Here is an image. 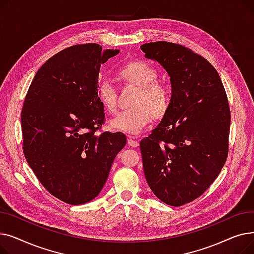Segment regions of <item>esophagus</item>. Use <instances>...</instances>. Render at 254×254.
Masks as SVG:
<instances>
[{
  "instance_id": "34e87169",
  "label": "esophagus",
  "mask_w": 254,
  "mask_h": 254,
  "mask_svg": "<svg viewBox=\"0 0 254 254\" xmlns=\"http://www.w3.org/2000/svg\"><path fill=\"white\" fill-rule=\"evenodd\" d=\"M127 144L130 146V147L135 148V147H138L139 146V141L132 136H128V140H127Z\"/></svg>"
}]
</instances>
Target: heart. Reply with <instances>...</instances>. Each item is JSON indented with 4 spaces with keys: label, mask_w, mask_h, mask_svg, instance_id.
I'll list each match as a JSON object with an SVG mask.
<instances>
[{
    "label": "heart",
    "mask_w": 254,
    "mask_h": 254,
    "mask_svg": "<svg viewBox=\"0 0 254 254\" xmlns=\"http://www.w3.org/2000/svg\"><path fill=\"white\" fill-rule=\"evenodd\" d=\"M116 76L124 84L137 87V91L130 102L131 108L112 119L111 128L134 135L153 118L159 120L167 115L171 106L170 91L167 85L157 81V71L151 64L141 61L129 62L117 71ZM97 95L106 111L116 112L117 91L109 81L100 82Z\"/></svg>",
    "instance_id": "1"
}]
</instances>
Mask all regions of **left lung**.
<instances>
[{"label": "left lung", "mask_w": 254, "mask_h": 254, "mask_svg": "<svg viewBox=\"0 0 254 254\" xmlns=\"http://www.w3.org/2000/svg\"><path fill=\"white\" fill-rule=\"evenodd\" d=\"M141 49L164 66L172 84L169 112L140 142L144 174L162 202L179 207L202 195L225 164L229 101L214 66L191 49L166 41Z\"/></svg>", "instance_id": "obj_1"}]
</instances>
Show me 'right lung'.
I'll list each match as a JSON object with an SVG mask.
<instances>
[{
    "mask_svg": "<svg viewBox=\"0 0 254 254\" xmlns=\"http://www.w3.org/2000/svg\"><path fill=\"white\" fill-rule=\"evenodd\" d=\"M118 52H103L96 43L65 48L38 70L25 96V159L46 190L66 204L95 198L127 144L124 132L97 134L105 122L97 95L100 68Z\"/></svg>",
    "mask_w": 254,
    "mask_h": 254,
    "instance_id": "1",
    "label": "right lung"
}]
</instances>
